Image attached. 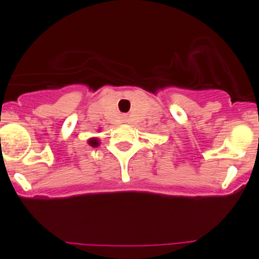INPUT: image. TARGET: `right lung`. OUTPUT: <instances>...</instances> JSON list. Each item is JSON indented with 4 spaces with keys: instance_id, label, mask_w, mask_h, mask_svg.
<instances>
[{
    "instance_id": "right-lung-1",
    "label": "right lung",
    "mask_w": 259,
    "mask_h": 259,
    "mask_svg": "<svg viewBox=\"0 0 259 259\" xmlns=\"http://www.w3.org/2000/svg\"><path fill=\"white\" fill-rule=\"evenodd\" d=\"M89 144H90L91 146H98L99 142H98V139H90L89 140Z\"/></svg>"
}]
</instances>
